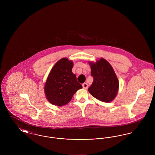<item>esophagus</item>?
<instances>
[{
    "mask_svg": "<svg viewBox=\"0 0 155 155\" xmlns=\"http://www.w3.org/2000/svg\"><path fill=\"white\" fill-rule=\"evenodd\" d=\"M82 87H83V88L85 89H87L88 87V85L87 83H84L82 84Z\"/></svg>",
    "mask_w": 155,
    "mask_h": 155,
    "instance_id": "1",
    "label": "esophagus"
}]
</instances>
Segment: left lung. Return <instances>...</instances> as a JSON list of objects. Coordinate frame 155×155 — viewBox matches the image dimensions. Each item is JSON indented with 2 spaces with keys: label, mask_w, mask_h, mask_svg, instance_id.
I'll list each match as a JSON object with an SVG mask.
<instances>
[{
  "label": "left lung",
  "mask_w": 155,
  "mask_h": 155,
  "mask_svg": "<svg viewBox=\"0 0 155 155\" xmlns=\"http://www.w3.org/2000/svg\"><path fill=\"white\" fill-rule=\"evenodd\" d=\"M94 81L88 88L89 92L103 102H110L118 93L119 82L110 64L101 58L96 62L89 61Z\"/></svg>",
  "instance_id": "left-lung-1"
}]
</instances>
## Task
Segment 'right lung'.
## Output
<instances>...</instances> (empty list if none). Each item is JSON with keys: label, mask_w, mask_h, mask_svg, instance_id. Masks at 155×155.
Listing matches in <instances>:
<instances>
[{"label": "right lung", "mask_w": 155, "mask_h": 155, "mask_svg": "<svg viewBox=\"0 0 155 155\" xmlns=\"http://www.w3.org/2000/svg\"><path fill=\"white\" fill-rule=\"evenodd\" d=\"M72 60L64 58L52 67L45 84L46 98L50 103L62 106L69 103L74 94L82 85L73 73Z\"/></svg>", "instance_id": "right-lung-1"}]
</instances>
